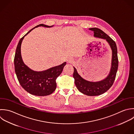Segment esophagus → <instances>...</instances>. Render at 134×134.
I'll list each match as a JSON object with an SVG mask.
<instances>
[{
	"label": "esophagus",
	"mask_w": 134,
	"mask_h": 134,
	"mask_svg": "<svg viewBox=\"0 0 134 134\" xmlns=\"http://www.w3.org/2000/svg\"><path fill=\"white\" fill-rule=\"evenodd\" d=\"M66 62L68 64H71L74 62V59L71 57H69L66 59Z\"/></svg>",
	"instance_id": "34e87169"
}]
</instances>
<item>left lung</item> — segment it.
<instances>
[{
    "instance_id": "obj_1",
    "label": "left lung",
    "mask_w": 134,
    "mask_h": 134,
    "mask_svg": "<svg viewBox=\"0 0 134 134\" xmlns=\"http://www.w3.org/2000/svg\"><path fill=\"white\" fill-rule=\"evenodd\" d=\"M89 29L93 31L95 37L105 40L111 48L112 56L110 71L104 79L98 82H91L82 78L74 67L73 77L75 79V85L80 92L88 96H97L107 91L114 83L119 65L118 49L115 42L103 31L97 27Z\"/></svg>"
}]
</instances>
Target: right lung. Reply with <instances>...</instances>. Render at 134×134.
I'll use <instances>...</instances> for the list:
<instances>
[{"instance_id":"1","label":"right lung","mask_w":134,"mask_h":134,"mask_svg":"<svg viewBox=\"0 0 134 134\" xmlns=\"http://www.w3.org/2000/svg\"><path fill=\"white\" fill-rule=\"evenodd\" d=\"M51 27L44 24L37 25L30 30L19 41L16 47L14 65L15 72L22 87L28 93L36 96H46L52 94L56 88V80L61 74L66 63L50 68L47 70L36 71L29 68L23 63L21 54V46L24 37L33 29L38 26Z\"/></svg>"}]
</instances>
